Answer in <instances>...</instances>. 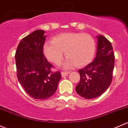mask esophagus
<instances>
[{
    "mask_svg": "<svg viewBox=\"0 0 128 128\" xmlns=\"http://www.w3.org/2000/svg\"><path fill=\"white\" fill-rule=\"evenodd\" d=\"M68 73H70V72H61V75L62 76H67Z\"/></svg>",
    "mask_w": 128,
    "mask_h": 128,
    "instance_id": "obj_1",
    "label": "esophagus"
}]
</instances>
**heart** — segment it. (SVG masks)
Returning a JSON list of instances; mask_svg holds the SVG:
<instances>
[{
	"label": "heart",
	"mask_w": 128,
	"mask_h": 128,
	"mask_svg": "<svg viewBox=\"0 0 128 128\" xmlns=\"http://www.w3.org/2000/svg\"><path fill=\"white\" fill-rule=\"evenodd\" d=\"M96 51L94 38L86 34L75 32L58 35L52 42H48L44 46V52L47 60L58 64L64 56L68 57L63 63L64 68L76 65L84 66L93 59Z\"/></svg>",
	"instance_id": "obj_1"
}]
</instances>
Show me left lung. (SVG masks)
Listing matches in <instances>:
<instances>
[{"mask_svg": "<svg viewBox=\"0 0 128 128\" xmlns=\"http://www.w3.org/2000/svg\"><path fill=\"white\" fill-rule=\"evenodd\" d=\"M97 53L92 62L79 70L80 81L75 88L78 94L87 99L99 97L112 83L115 56L111 43L106 37L97 36Z\"/></svg>", "mask_w": 128, "mask_h": 128, "instance_id": "obj_1", "label": "left lung"}]
</instances>
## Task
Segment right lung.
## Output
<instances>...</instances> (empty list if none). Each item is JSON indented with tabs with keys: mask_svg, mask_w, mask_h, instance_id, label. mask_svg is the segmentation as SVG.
Here are the masks:
<instances>
[{
	"mask_svg": "<svg viewBox=\"0 0 128 128\" xmlns=\"http://www.w3.org/2000/svg\"><path fill=\"white\" fill-rule=\"evenodd\" d=\"M45 31L37 30L23 38L15 54L17 77L26 92L36 99H46L57 90L61 78L60 72H52L53 65L44 56Z\"/></svg>",
	"mask_w": 128,
	"mask_h": 128,
	"instance_id": "1",
	"label": "right lung"
}]
</instances>
